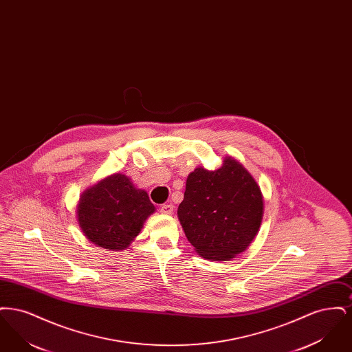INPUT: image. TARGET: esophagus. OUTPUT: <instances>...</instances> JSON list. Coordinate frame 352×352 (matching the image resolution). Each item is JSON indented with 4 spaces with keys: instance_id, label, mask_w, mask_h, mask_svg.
<instances>
[{
    "instance_id": "esophagus-1",
    "label": "esophagus",
    "mask_w": 352,
    "mask_h": 352,
    "mask_svg": "<svg viewBox=\"0 0 352 352\" xmlns=\"http://www.w3.org/2000/svg\"><path fill=\"white\" fill-rule=\"evenodd\" d=\"M160 210H161V212L165 214V215H171L173 211H174V206H173L171 203H165V204L161 206Z\"/></svg>"
}]
</instances>
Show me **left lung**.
<instances>
[{"instance_id": "8db88e82", "label": "left lung", "mask_w": 352, "mask_h": 352, "mask_svg": "<svg viewBox=\"0 0 352 352\" xmlns=\"http://www.w3.org/2000/svg\"><path fill=\"white\" fill-rule=\"evenodd\" d=\"M264 214L260 186L232 157L210 171L197 168L186 181L178 207L184 234L206 260L228 261L245 251L258 232Z\"/></svg>"}]
</instances>
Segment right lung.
Wrapping results in <instances>:
<instances>
[{
    "label": "right lung",
    "instance_id": "1",
    "mask_svg": "<svg viewBox=\"0 0 352 352\" xmlns=\"http://www.w3.org/2000/svg\"><path fill=\"white\" fill-rule=\"evenodd\" d=\"M154 210L145 190L135 188L126 175L113 174L84 191L78 221L89 241L104 250L121 251L140 234Z\"/></svg>",
    "mask_w": 352,
    "mask_h": 352
}]
</instances>
